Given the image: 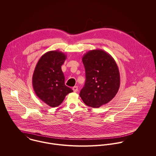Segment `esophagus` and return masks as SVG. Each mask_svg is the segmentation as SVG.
Returning a JSON list of instances; mask_svg holds the SVG:
<instances>
[{
    "label": "esophagus",
    "mask_w": 156,
    "mask_h": 156,
    "mask_svg": "<svg viewBox=\"0 0 156 156\" xmlns=\"http://www.w3.org/2000/svg\"><path fill=\"white\" fill-rule=\"evenodd\" d=\"M73 90H74V92H76L78 91V87H76V86H75V87H74L73 88Z\"/></svg>",
    "instance_id": "esophagus-1"
}]
</instances>
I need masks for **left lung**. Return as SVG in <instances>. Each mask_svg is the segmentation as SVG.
Listing matches in <instances>:
<instances>
[{"instance_id":"1","label":"left lung","mask_w":156,"mask_h":156,"mask_svg":"<svg viewBox=\"0 0 156 156\" xmlns=\"http://www.w3.org/2000/svg\"><path fill=\"white\" fill-rule=\"evenodd\" d=\"M86 81L79 94L85 105L98 108L115 97L120 86L118 66L111 55L101 50H92L82 57Z\"/></svg>"}]
</instances>
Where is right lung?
Masks as SVG:
<instances>
[{
    "label": "right lung",
    "mask_w": 156,
    "mask_h": 156,
    "mask_svg": "<svg viewBox=\"0 0 156 156\" xmlns=\"http://www.w3.org/2000/svg\"><path fill=\"white\" fill-rule=\"evenodd\" d=\"M67 55L59 50L46 52L39 59L32 76V86L37 96L48 106L60 105L73 90L65 85L61 66Z\"/></svg>",
    "instance_id": "right-lung-1"
}]
</instances>
